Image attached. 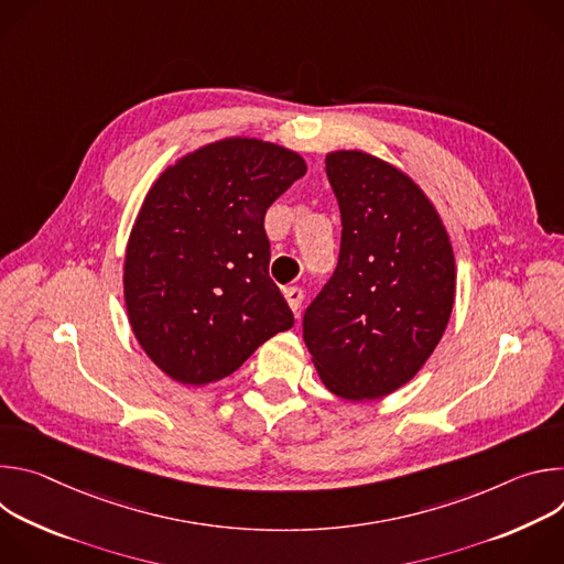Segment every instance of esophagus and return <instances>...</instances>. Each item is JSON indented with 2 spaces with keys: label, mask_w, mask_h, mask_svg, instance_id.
<instances>
[{
  "label": "esophagus",
  "mask_w": 564,
  "mask_h": 564,
  "mask_svg": "<svg viewBox=\"0 0 564 564\" xmlns=\"http://www.w3.org/2000/svg\"><path fill=\"white\" fill-rule=\"evenodd\" d=\"M283 296H285L290 310L299 316V307H301V301H303V290H299V288H285V290H283Z\"/></svg>",
  "instance_id": "34e87169"
}]
</instances>
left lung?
Instances as JSON below:
<instances>
[{
	"mask_svg": "<svg viewBox=\"0 0 564 564\" xmlns=\"http://www.w3.org/2000/svg\"><path fill=\"white\" fill-rule=\"evenodd\" d=\"M341 209L339 263L303 314V341L341 399H381L437 348L455 303V254L424 189L361 149L326 155Z\"/></svg>",
	"mask_w": 564,
	"mask_h": 564,
	"instance_id": "8db88e82",
	"label": "left lung"
}]
</instances>
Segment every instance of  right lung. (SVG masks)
<instances>
[{
    "instance_id": "1",
    "label": "right lung",
    "mask_w": 564,
    "mask_h": 564,
    "mask_svg": "<svg viewBox=\"0 0 564 564\" xmlns=\"http://www.w3.org/2000/svg\"><path fill=\"white\" fill-rule=\"evenodd\" d=\"M301 153L229 135L181 155L147 192L122 268L135 341L170 379L218 381L294 316L268 274V207L303 174Z\"/></svg>"
}]
</instances>
